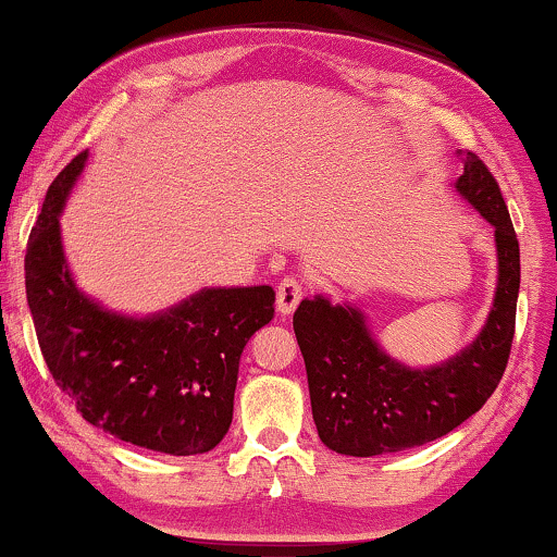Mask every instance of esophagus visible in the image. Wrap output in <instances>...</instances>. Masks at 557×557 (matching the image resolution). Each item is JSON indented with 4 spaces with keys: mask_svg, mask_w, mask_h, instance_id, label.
I'll return each mask as SVG.
<instances>
[{
    "mask_svg": "<svg viewBox=\"0 0 557 557\" xmlns=\"http://www.w3.org/2000/svg\"><path fill=\"white\" fill-rule=\"evenodd\" d=\"M300 300H302V282L297 277L282 280L277 285V310L282 315H293Z\"/></svg>",
    "mask_w": 557,
    "mask_h": 557,
    "instance_id": "esophagus-1",
    "label": "esophagus"
}]
</instances>
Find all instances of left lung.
Returning a JSON list of instances; mask_svg holds the SVG:
<instances>
[{
  "label": "left lung",
  "instance_id": "8db88e82",
  "mask_svg": "<svg viewBox=\"0 0 557 557\" xmlns=\"http://www.w3.org/2000/svg\"><path fill=\"white\" fill-rule=\"evenodd\" d=\"M454 189L495 230L497 289L482 333L438 366L409 368L383 350L354 305L315 295L295 310L293 327L308 371L318 436L348 457L404 451L449 434L495 394L510 358L520 245L490 169L472 151Z\"/></svg>",
  "mask_w": 557,
  "mask_h": 557
}]
</instances>
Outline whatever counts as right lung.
Segmentation results:
<instances>
[{
    "label": "right lung",
    "instance_id": "right-lung-1",
    "mask_svg": "<svg viewBox=\"0 0 557 557\" xmlns=\"http://www.w3.org/2000/svg\"><path fill=\"white\" fill-rule=\"evenodd\" d=\"M85 161L77 153L50 184L27 245L45 363L83 419L121 442L174 457L214 449L232 424L242 350L275 315V289L203 287L148 318L106 310L77 289L60 234Z\"/></svg>",
    "mask_w": 557,
    "mask_h": 557
}]
</instances>
